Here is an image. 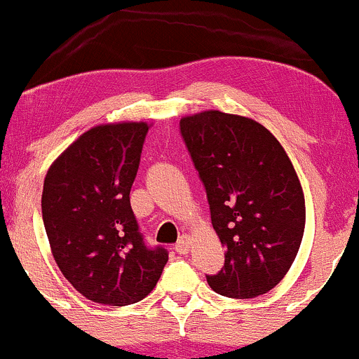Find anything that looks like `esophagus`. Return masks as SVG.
<instances>
[{
	"label": "esophagus",
	"instance_id": "esophagus-1",
	"mask_svg": "<svg viewBox=\"0 0 359 359\" xmlns=\"http://www.w3.org/2000/svg\"><path fill=\"white\" fill-rule=\"evenodd\" d=\"M175 251L180 255H187L189 253V238L182 236L175 245Z\"/></svg>",
	"mask_w": 359,
	"mask_h": 359
}]
</instances>
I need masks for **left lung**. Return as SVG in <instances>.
<instances>
[{"mask_svg":"<svg viewBox=\"0 0 359 359\" xmlns=\"http://www.w3.org/2000/svg\"><path fill=\"white\" fill-rule=\"evenodd\" d=\"M199 172L224 266L208 275L217 294L253 299L290 270L306 226L302 185L278 140L255 119L209 109L180 119Z\"/></svg>","mask_w":359,"mask_h":359,"instance_id":"left-lung-1","label":"left lung"}]
</instances>
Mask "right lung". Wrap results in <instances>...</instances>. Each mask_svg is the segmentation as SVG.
I'll use <instances>...</instances> for the list:
<instances>
[{"label": "right lung", "mask_w": 359, "mask_h": 359, "mask_svg": "<svg viewBox=\"0 0 359 359\" xmlns=\"http://www.w3.org/2000/svg\"><path fill=\"white\" fill-rule=\"evenodd\" d=\"M145 121L93 126L53 160L42 216L55 263L79 294L102 306H130L158 282L168 253L138 231L130 191L148 133Z\"/></svg>", "instance_id": "right-lung-1"}]
</instances>
